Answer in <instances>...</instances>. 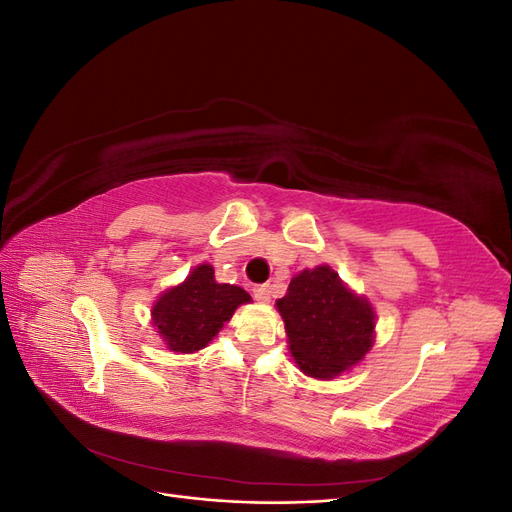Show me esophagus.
Segmentation results:
<instances>
[{
    "instance_id": "34e87169",
    "label": "esophagus",
    "mask_w": 512,
    "mask_h": 512,
    "mask_svg": "<svg viewBox=\"0 0 512 512\" xmlns=\"http://www.w3.org/2000/svg\"><path fill=\"white\" fill-rule=\"evenodd\" d=\"M254 297L260 303H269L271 301V286L269 284H260L254 288Z\"/></svg>"
}]
</instances>
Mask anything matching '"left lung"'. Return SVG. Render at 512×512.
I'll return each mask as SVG.
<instances>
[{"label":"left lung","instance_id":"1","mask_svg":"<svg viewBox=\"0 0 512 512\" xmlns=\"http://www.w3.org/2000/svg\"><path fill=\"white\" fill-rule=\"evenodd\" d=\"M275 305L290 354L307 376L329 380L344 374L374 346V307L327 265L294 275L286 297Z\"/></svg>","mask_w":512,"mask_h":512}]
</instances>
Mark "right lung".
Listing matches in <instances>:
<instances>
[{
	"mask_svg": "<svg viewBox=\"0 0 512 512\" xmlns=\"http://www.w3.org/2000/svg\"><path fill=\"white\" fill-rule=\"evenodd\" d=\"M250 301L243 288L215 282L211 265H198L185 282L160 294L151 320L168 350L190 354L205 348L235 309Z\"/></svg>",
	"mask_w": 512,
	"mask_h": 512,
	"instance_id": "right-lung-1",
	"label": "right lung"
}]
</instances>
